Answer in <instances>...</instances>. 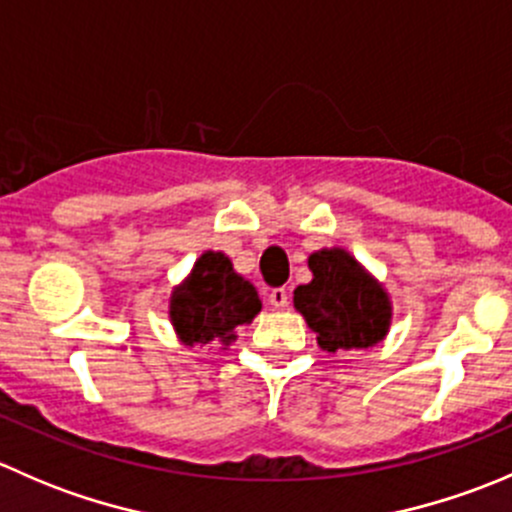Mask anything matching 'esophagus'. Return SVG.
Masks as SVG:
<instances>
[{
    "label": "esophagus",
    "mask_w": 512,
    "mask_h": 512,
    "mask_svg": "<svg viewBox=\"0 0 512 512\" xmlns=\"http://www.w3.org/2000/svg\"><path fill=\"white\" fill-rule=\"evenodd\" d=\"M267 299H270V304H272V307H275V309H285L287 304H289L287 289H282V287L272 289V292L267 294Z\"/></svg>",
    "instance_id": "esophagus-1"
}]
</instances>
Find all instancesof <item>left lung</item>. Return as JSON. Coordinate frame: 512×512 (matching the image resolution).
<instances>
[{"label":"left lung","instance_id":"1","mask_svg":"<svg viewBox=\"0 0 512 512\" xmlns=\"http://www.w3.org/2000/svg\"><path fill=\"white\" fill-rule=\"evenodd\" d=\"M312 282L294 289V309L329 354L369 349L389 334L391 297L384 285L344 247L309 255Z\"/></svg>","mask_w":512,"mask_h":512}]
</instances>
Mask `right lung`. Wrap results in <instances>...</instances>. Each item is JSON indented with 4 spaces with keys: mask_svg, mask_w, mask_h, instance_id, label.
Wrapping results in <instances>:
<instances>
[{
    "mask_svg": "<svg viewBox=\"0 0 512 512\" xmlns=\"http://www.w3.org/2000/svg\"><path fill=\"white\" fill-rule=\"evenodd\" d=\"M262 309L252 282L237 275L225 252H203L190 275L170 294V324L188 347L220 344L227 349L237 329L250 324Z\"/></svg>",
    "mask_w": 512,
    "mask_h": 512,
    "instance_id": "obj_1",
    "label": "right lung"
}]
</instances>
